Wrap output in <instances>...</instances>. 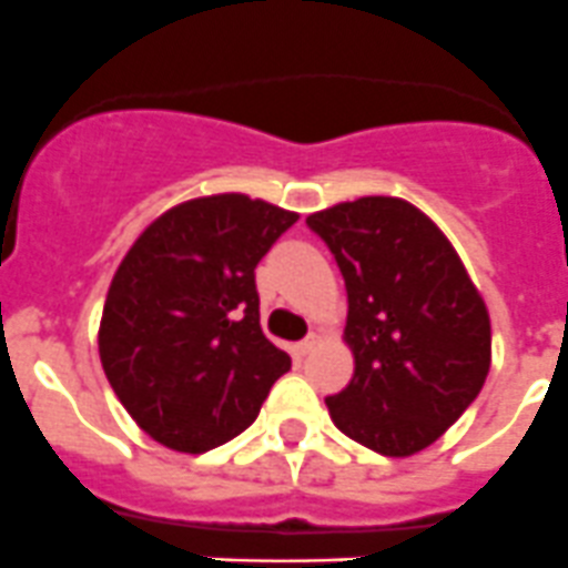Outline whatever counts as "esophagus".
<instances>
[{"instance_id":"1","label":"esophagus","mask_w":568,"mask_h":568,"mask_svg":"<svg viewBox=\"0 0 568 568\" xmlns=\"http://www.w3.org/2000/svg\"><path fill=\"white\" fill-rule=\"evenodd\" d=\"M318 341H322V338H318L316 333H311L305 341H300V344H296V352H300V355H311V352L316 349Z\"/></svg>"}]
</instances>
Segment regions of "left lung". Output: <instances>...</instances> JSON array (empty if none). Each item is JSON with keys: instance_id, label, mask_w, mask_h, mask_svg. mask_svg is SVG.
I'll list each match as a JSON object with an SVG mask.
<instances>
[{"instance_id": "8db88e82", "label": "left lung", "mask_w": 568, "mask_h": 568, "mask_svg": "<svg viewBox=\"0 0 568 568\" xmlns=\"http://www.w3.org/2000/svg\"><path fill=\"white\" fill-rule=\"evenodd\" d=\"M344 274L355 374L327 396L335 427L390 458L430 447L477 399L491 322L447 235L410 202L363 196L307 216Z\"/></svg>"}]
</instances>
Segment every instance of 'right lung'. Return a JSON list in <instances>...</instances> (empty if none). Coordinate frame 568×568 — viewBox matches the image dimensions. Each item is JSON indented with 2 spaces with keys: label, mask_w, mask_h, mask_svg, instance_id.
Here are the masks:
<instances>
[{
  "label": "right lung",
  "mask_w": 568,
  "mask_h": 568,
  "mask_svg": "<svg viewBox=\"0 0 568 568\" xmlns=\"http://www.w3.org/2000/svg\"><path fill=\"white\" fill-rule=\"evenodd\" d=\"M296 213L219 194L163 213L110 283L99 357L138 427L178 453L244 433L291 357L261 329L255 266Z\"/></svg>",
  "instance_id": "obj_1"
}]
</instances>
